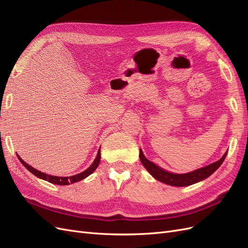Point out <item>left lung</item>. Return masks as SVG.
<instances>
[{
  "label": "left lung",
  "mask_w": 248,
  "mask_h": 248,
  "mask_svg": "<svg viewBox=\"0 0 248 248\" xmlns=\"http://www.w3.org/2000/svg\"><path fill=\"white\" fill-rule=\"evenodd\" d=\"M227 153L228 152H226V154H224L218 161L209 164V166L205 168L187 172V174H172V172H169L162 170L161 168L157 167L153 162L148 160L141 150H140V159L142 163V166L147 169V170L156 180H158V181L171 186H188L200 182L202 180L208 178L210 175H212L213 172L221 166V163L223 162L224 158H226Z\"/></svg>",
  "instance_id": "1"
}]
</instances>
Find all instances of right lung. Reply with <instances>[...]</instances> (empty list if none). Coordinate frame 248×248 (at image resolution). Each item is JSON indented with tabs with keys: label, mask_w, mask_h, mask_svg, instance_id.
Wrapping results in <instances>:
<instances>
[{
	"label": "right lung",
	"mask_w": 248,
	"mask_h": 248,
	"mask_svg": "<svg viewBox=\"0 0 248 248\" xmlns=\"http://www.w3.org/2000/svg\"><path fill=\"white\" fill-rule=\"evenodd\" d=\"M18 159L22 164H24L25 168H27V170H29L36 177L46 180V181H48L50 183L57 184V185H68L70 183L78 182V181H80V180L87 178L89 175H91L92 172L97 169V167H98V164L100 162V149H99L98 153H97V157L95 158V160L92 163L91 167H90L89 169H87L86 170H84L82 172H80V174L70 176V177H56V176H50V175H47V174H44V172H41L40 170H37L36 169L32 168L31 166H29V164L22 160L19 156H18Z\"/></svg>",
	"instance_id": "obj_1"
}]
</instances>
